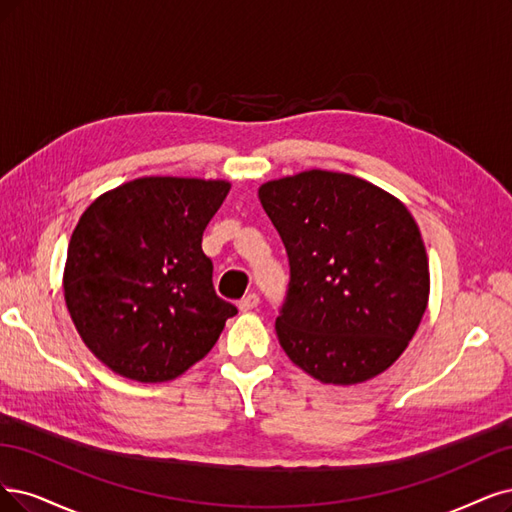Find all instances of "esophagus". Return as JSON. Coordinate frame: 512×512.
I'll return each instance as SVG.
<instances>
[{"instance_id": "obj_1", "label": "esophagus", "mask_w": 512, "mask_h": 512, "mask_svg": "<svg viewBox=\"0 0 512 512\" xmlns=\"http://www.w3.org/2000/svg\"><path fill=\"white\" fill-rule=\"evenodd\" d=\"M257 306H259V295H257V293L244 295V297L238 301L240 312H249V310H253V308H257Z\"/></svg>"}]
</instances>
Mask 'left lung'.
<instances>
[{
    "mask_svg": "<svg viewBox=\"0 0 512 512\" xmlns=\"http://www.w3.org/2000/svg\"><path fill=\"white\" fill-rule=\"evenodd\" d=\"M289 255L276 335L323 384L371 380L399 358L428 306L420 227L401 200L346 173L306 170L259 187Z\"/></svg>",
    "mask_w": 512,
    "mask_h": 512,
    "instance_id": "left-lung-1",
    "label": "left lung"
}]
</instances>
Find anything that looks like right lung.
<instances>
[{"instance_id": "1", "label": "right lung", "mask_w": 512, "mask_h": 512, "mask_svg": "<svg viewBox=\"0 0 512 512\" xmlns=\"http://www.w3.org/2000/svg\"><path fill=\"white\" fill-rule=\"evenodd\" d=\"M230 183L143 177L94 200L71 234L65 304L88 350L137 382L175 380L238 310L213 287L202 234Z\"/></svg>"}]
</instances>
